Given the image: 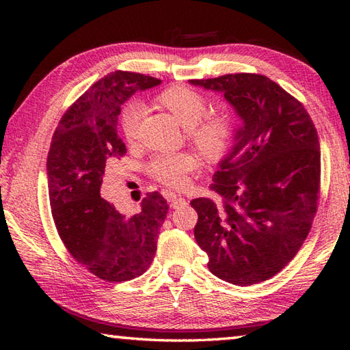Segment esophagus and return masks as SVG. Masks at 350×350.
I'll return each instance as SVG.
<instances>
[{
    "mask_svg": "<svg viewBox=\"0 0 350 350\" xmlns=\"http://www.w3.org/2000/svg\"><path fill=\"white\" fill-rule=\"evenodd\" d=\"M168 202H170V206L173 207V209H179V207L187 204V200L179 197V196H174V194L168 198Z\"/></svg>",
    "mask_w": 350,
    "mask_h": 350,
    "instance_id": "34e87169",
    "label": "esophagus"
}]
</instances>
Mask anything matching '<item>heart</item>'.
Returning a JSON list of instances; mask_svg holds the SVG:
<instances>
[{
  "label": "heart",
  "instance_id": "heart-1",
  "mask_svg": "<svg viewBox=\"0 0 350 350\" xmlns=\"http://www.w3.org/2000/svg\"><path fill=\"white\" fill-rule=\"evenodd\" d=\"M154 102L187 128L188 138L206 159H217L224 153L232 137V123L222 113H206L209 102L203 93L188 85H171L156 96ZM144 111L139 102H132L123 109L120 129L129 144L138 139ZM196 163V158L189 153L159 154L150 161L147 170L167 187L182 188Z\"/></svg>",
  "mask_w": 350,
  "mask_h": 350
}]
</instances>
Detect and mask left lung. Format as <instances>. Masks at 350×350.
Masks as SVG:
<instances>
[{"mask_svg": "<svg viewBox=\"0 0 350 350\" xmlns=\"http://www.w3.org/2000/svg\"><path fill=\"white\" fill-rule=\"evenodd\" d=\"M189 83L221 92L243 122L212 177L221 203L191 202L196 241L215 277L257 284L287 266L310 233L321 194L317 131L302 103L265 75Z\"/></svg>", "mask_w": 350, "mask_h": 350, "instance_id": "left-lung-1", "label": "left lung"}]
</instances>
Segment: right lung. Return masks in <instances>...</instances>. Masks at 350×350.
<instances>
[{"mask_svg":"<svg viewBox=\"0 0 350 350\" xmlns=\"http://www.w3.org/2000/svg\"><path fill=\"white\" fill-rule=\"evenodd\" d=\"M159 84L141 73H108L72 103L51 141L48 192L58 236L70 256L100 280L120 282L143 275L167 217V200L156 191L132 217L100 197L108 162L126 153L117 132L122 105L135 92Z\"/></svg>","mask_w":350,"mask_h":350,"instance_id":"1","label":"right lung"}]
</instances>
